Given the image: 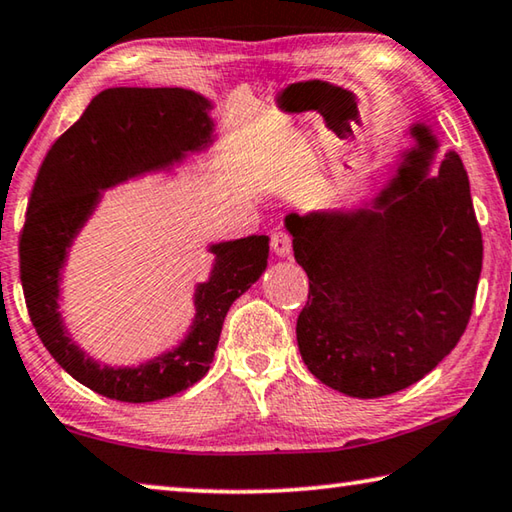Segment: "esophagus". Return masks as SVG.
<instances>
[{
    "mask_svg": "<svg viewBox=\"0 0 512 512\" xmlns=\"http://www.w3.org/2000/svg\"><path fill=\"white\" fill-rule=\"evenodd\" d=\"M272 249H274V254L281 256V258L290 256L292 240H290L288 233H285V231H274L272 233Z\"/></svg>",
    "mask_w": 512,
    "mask_h": 512,
    "instance_id": "obj_1",
    "label": "esophagus"
}]
</instances>
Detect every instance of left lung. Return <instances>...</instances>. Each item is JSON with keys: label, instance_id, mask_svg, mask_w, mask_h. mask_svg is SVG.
Instances as JSON below:
<instances>
[{"label": "left lung", "instance_id": "obj_1", "mask_svg": "<svg viewBox=\"0 0 512 512\" xmlns=\"http://www.w3.org/2000/svg\"><path fill=\"white\" fill-rule=\"evenodd\" d=\"M416 148L360 209L290 213L297 263L310 292L297 319L303 362L326 387L382 398L423 380L465 333L483 240L463 161L409 130Z\"/></svg>", "mask_w": 512, "mask_h": 512}]
</instances>
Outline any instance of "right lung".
Here are the masks:
<instances>
[{
  "mask_svg": "<svg viewBox=\"0 0 512 512\" xmlns=\"http://www.w3.org/2000/svg\"><path fill=\"white\" fill-rule=\"evenodd\" d=\"M211 101L182 87H112L53 143L35 177L20 238L26 308L47 351L71 378L105 398L155 402L193 387L213 362L224 317L261 279L270 238L211 245L209 281L195 288V319L175 348L139 366H107L85 355L60 315V281L69 247L101 193L155 170H168L213 143Z\"/></svg>",
  "mask_w": 512,
  "mask_h": 512,
  "instance_id": "obj_1",
  "label": "right lung"
}]
</instances>
